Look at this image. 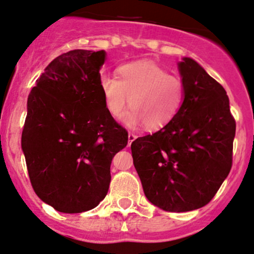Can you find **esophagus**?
I'll return each instance as SVG.
<instances>
[{"label": "esophagus", "mask_w": 254, "mask_h": 254, "mask_svg": "<svg viewBox=\"0 0 254 254\" xmlns=\"http://www.w3.org/2000/svg\"><path fill=\"white\" fill-rule=\"evenodd\" d=\"M134 139H136V136H134L133 133L130 132L129 134H127V140H129V145H131V143H132Z\"/></svg>", "instance_id": "obj_1"}]
</instances>
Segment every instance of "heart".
I'll list each match as a JSON object with an SVG mask.
<instances>
[{
	"label": "heart",
	"mask_w": 254,
	"mask_h": 254,
	"mask_svg": "<svg viewBox=\"0 0 254 254\" xmlns=\"http://www.w3.org/2000/svg\"><path fill=\"white\" fill-rule=\"evenodd\" d=\"M120 78L103 75L99 88L105 108L112 117H120L129 103L132 108L122 122L129 127L145 124L157 130L170 123L181 110L184 88L178 77L149 61L127 63L118 69Z\"/></svg>",
	"instance_id": "b5f03b06"
}]
</instances>
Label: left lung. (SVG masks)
I'll list each match as a JSON object with an SVG mask.
<instances>
[{"label": "left lung", "instance_id": "obj_1", "mask_svg": "<svg viewBox=\"0 0 254 254\" xmlns=\"http://www.w3.org/2000/svg\"><path fill=\"white\" fill-rule=\"evenodd\" d=\"M184 99L164 127L131 144L147 200L169 212L203 207L232 166L236 122L225 89L190 57L178 62Z\"/></svg>", "mask_w": 254, "mask_h": 254}]
</instances>
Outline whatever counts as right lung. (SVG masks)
I'll list each match as a JSON object with an SVG mask.
<instances>
[{"label":"right lung","mask_w":254,"mask_h":254,"mask_svg":"<svg viewBox=\"0 0 254 254\" xmlns=\"http://www.w3.org/2000/svg\"><path fill=\"white\" fill-rule=\"evenodd\" d=\"M104 50L76 49L51 61L27 102L22 151L34 191L63 213L97 206L108 193L112 158L127 132L99 88Z\"/></svg>","instance_id":"right-lung-1"}]
</instances>
